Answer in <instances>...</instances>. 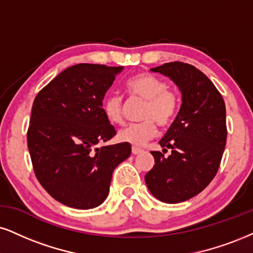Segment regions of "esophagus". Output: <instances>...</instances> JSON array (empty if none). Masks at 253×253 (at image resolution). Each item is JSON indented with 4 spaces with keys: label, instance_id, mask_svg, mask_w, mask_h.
<instances>
[{
    "label": "esophagus",
    "instance_id": "esophagus-1",
    "mask_svg": "<svg viewBox=\"0 0 253 253\" xmlns=\"http://www.w3.org/2000/svg\"><path fill=\"white\" fill-rule=\"evenodd\" d=\"M131 151H132L133 155H138V154H141V152H143L142 149L141 148H137V146H132Z\"/></svg>",
    "mask_w": 253,
    "mask_h": 253
}]
</instances>
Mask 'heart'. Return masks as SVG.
Instances as JSON below:
<instances>
[{"mask_svg":"<svg viewBox=\"0 0 253 253\" xmlns=\"http://www.w3.org/2000/svg\"><path fill=\"white\" fill-rule=\"evenodd\" d=\"M130 98L145 99L141 117L144 121L130 124L120 130L118 138L122 142L141 146L156 133V123L168 126L178 112L179 98L173 89L161 77L149 73L137 74L126 83ZM103 112L112 124L124 122V101L121 96L109 95L103 101Z\"/></svg>","mask_w":253,"mask_h":253,"instance_id":"heart-1","label":"heart"}]
</instances>
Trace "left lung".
<instances>
[{
	"label": "left lung",
	"instance_id": "8db88e82",
	"mask_svg": "<svg viewBox=\"0 0 253 253\" xmlns=\"http://www.w3.org/2000/svg\"><path fill=\"white\" fill-rule=\"evenodd\" d=\"M169 76L182 91V107L160 141L166 153L151 151L154 168L145 174L149 190L161 202H185L214 178L226 144L225 103L213 83L197 68L170 62L152 68Z\"/></svg>",
	"mask_w": 253,
	"mask_h": 253
}]
</instances>
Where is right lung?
Returning a JSON list of instances; mask_svg holds the SVG:
<instances>
[{
  "label": "right lung",
  "mask_w": 253,
  "mask_h": 253,
  "mask_svg": "<svg viewBox=\"0 0 253 253\" xmlns=\"http://www.w3.org/2000/svg\"><path fill=\"white\" fill-rule=\"evenodd\" d=\"M122 69L73 65L34 99L27 132L34 172L45 191L67 207L88 210L101 205L115 168L131 154L126 142L96 146L116 135L102 102Z\"/></svg>",
  "instance_id": "1"
}]
</instances>
